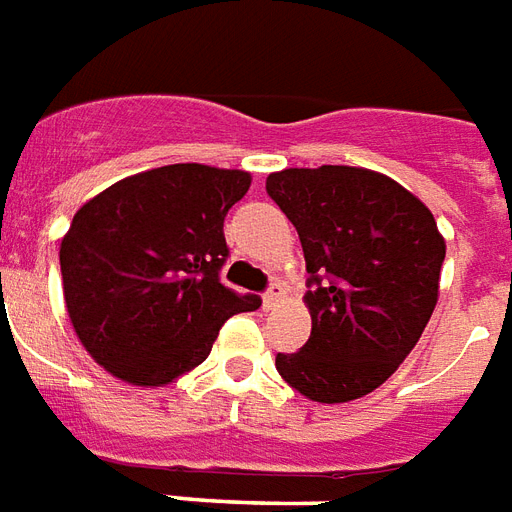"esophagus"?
I'll use <instances>...</instances> for the list:
<instances>
[{
	"label": "esophagus",
	"instance_id": "esophagus-1",
	"mask_svg": "<svg viewBox=\"0 0 512 512\" xmlns=\"http://www.w3.org/2000/svg\"><path fill=\"white\" fill-rule=\"evenodd\" d=\"M281 297H284V287H281L279 281H273L271 287L265 289V295H263V305H265V308H273V305L279 303Z\"/></svg>",
	"mask_w": 512,
	"mask_h": 512
}]
</instances>
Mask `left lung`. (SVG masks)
I'll use <instances>...</instances> for the list:
<instances>
[{"mask_svg":"<svg viewBox=\"0 0 512 512\" xmlns=\"http://www.w3.org/2000/svg\"><path fill=\"white\" fill-rule=\"evenodd\" d=\"M265 191L303 244L311 337L276 369L321 404L380 388L438 300L444 236L414 193L380 172L324 164L268 175Z\"/></svg>","mask_w":512,"mask_h":512,"instance_id":"left-lung-1","label":"left lung"}]
</instances>
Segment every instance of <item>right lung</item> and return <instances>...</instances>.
I'll list each match as a JSON object with an SVG mask.
<instances>
[{
	"mask_svg": "<svg viewBox=\"0 0 512 512\" xmlns=\"http://www.w3.org/2000/svg\"><path fill=\"white\" fill-rule=\"evenodd\" d=\"M252 177L167 164L124 177L71 220L60 241L68 319L103 369L132 385H167L199 366L233 313L260 297L220 281L223 223Z\"/></svg>",
	"mask_w": 512,
	"mask_h": 512,
	"instance_id": "1",
	"label": "right lung"
}]
</instances>
